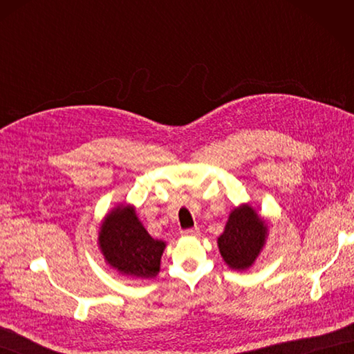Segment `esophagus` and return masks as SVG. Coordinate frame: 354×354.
Masks as SVG:
<instances>
[{"instance_id":"obj_1","label":"esophagus","mask_w":354,"mask_h":354,"mask_svg":"<svg viewBox=\"0 0 354 354\" xmlns=\"http://www.w3.org/2000/svg\"><path fill=\"white\" fill-rule=\"evenodd\" d=\"M183 236H189V237H196L199 234V228H189V230H184L181 232Z\"/></svg>"}]
</instances>
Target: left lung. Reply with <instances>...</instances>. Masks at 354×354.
<instances>
[{
	"instance_id": "8db88e82",
	"label": "left lung",
	"mask_w": 354,
	"mask_h": 354,
	"mask_svg": "<svg viewBox=\"0 0 354 354\" xmlns=\"http://www.w3.org/2000/svg\"><path fill=\"white\" fill-rule=\"evenodd\" d=\"M268 237V223L250 204L232 209L225 230L217 239V246L225 263L236 270L254 265Z\"/></svg>"
}]
</instances>
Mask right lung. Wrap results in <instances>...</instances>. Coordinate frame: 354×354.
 <instances>
[{"label":"right lung","instance_id":"add662e5","mask_svg":"<svg viewBox=\"0 0 354 354\" xmlns=\"http://www.w3.org/2000/svg\"><path fill=\"white\" fill-rule=\"evenodd\" d=\"M99 246L111 268L135 278H153L160 272L165 243L149 234L132 205H118L104 217Z\"/></svg>","mask_w":354,"mask_h":354}]
</instances>
